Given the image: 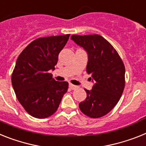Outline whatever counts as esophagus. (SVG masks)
Masks as SVG:
<instances>
[{
  "label": "esophagus",
  "mask_w": 146,
  "mask_h": 146,
  "mask_svg": "<svg viewBox=\"0 0 146 146\" xmlns=\"http://www.w3.org/2000/svg\"><path fill=\"white\" fill-rule=\"evenodd\" d=\"M69 88H70L71 90H75L76 88H77V86H76V85H73V84H70Z\"/></svg>",
  "instance_id": "1"
}]
</instances>
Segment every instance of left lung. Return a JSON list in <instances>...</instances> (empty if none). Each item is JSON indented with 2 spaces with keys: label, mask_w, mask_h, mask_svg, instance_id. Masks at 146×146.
Segmentation results:
<instances>
[{
  "label": "left lung",
  "mask_w": 146,
  "mask_h": 146,
  "mask_svg": "<svg viewBox=\"0 0 146 146\" xmlns=\"http://www.w3.org/2000/svg\"><path fill=\"white\" fill-rule=\"evenodd\" d=\"M71 39L88 55L87 73L95 82L92 90L84 89L85 100L79 104L81 111L91 118L108 113L117 104L125 88L124 64L113 46L100 35H73Z\"/></svg>",
  "instance_id": "obj_1"
}]
</instances>
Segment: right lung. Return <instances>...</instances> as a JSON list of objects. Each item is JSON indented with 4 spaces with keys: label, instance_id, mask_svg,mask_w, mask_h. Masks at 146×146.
Wrapping results in <instances>:
<instances>
[{
    "label": "right lung",
    "instance_id": "add662e5",
    "mask_svg": "<svg viewBox=\"0 0 146 146\" xmlns=\"http://www.w3.org/2000/svg\"><path fill=\"white\" fill-rule=\"evenodd\" d=\"M70 34L39 38L21 52L12 74L17 99L32 117L44 119L57 111L68 82H57L49 73L55 69L59 52Z\"/></svg>",
    "mask_w": 146,
    "mask_h": 146
}]
</instances>
